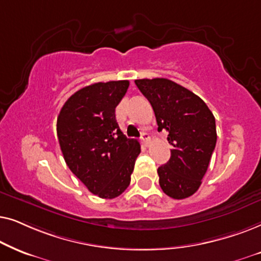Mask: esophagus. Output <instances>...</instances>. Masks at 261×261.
Listing matches in <instances>:
<instances>
[{
	"mask_svg": "<svg viewBox=\"0 0 261 261\" xmlns=\"http://www.w3.org/2000/svg\"><path fill=\"white\" fill-rule=\"evenodd\" d=\"M141 141L144 145H148L149 142H150V136H149L148 134L143 133V134H142V136H141Z\"/></svg>",
	"mask_w": 261,
	"mask_h": 261,
	"instance_id": "obj_1",
	"label": "esophagus"
}]
</instances>
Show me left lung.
I'll list each match as a JSON object with an SVG mask.
<instances>
[{
	"label": "left lung",
	"mask_w": 261,
	"mask_h": 261,
	"mask_svg": "<svg viewBox=\"0 0 261 261\" xmlns=\"http://www.w3.org/2000/svg\"><path fill=\"white\" fill-rule=\"evenodd\" d=\"M135 83L151 103L158 130L168 133L172 145L171 159L158 169L160 186L174 199L192 196L216 147L213 112L199 96L168 79H142Z\"/></svg>",
	"instance_id": "8db88e82"
}]
</instances>
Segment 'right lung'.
I'll return each mask as SVG.
<instances>
[{
	"instance_id": "obj_1",
	"label": "right lung",
	"mask_w": 261,
	"mask_h": 261,
	"mask_svg": "<svg viewBox=\"0 0 261 261\" xmlns=\"http://www.w3.org/2000/svg\"><path fill=\"white\" fill-rule=\"evenodd\" d=\"M128 85L123 80L87 86L65 101L57 118L65 163L90 192L105 199L127 189L141 152L138 141L126 138L116 120Z\"/></svg>"
}]
</instances>
